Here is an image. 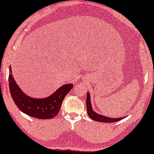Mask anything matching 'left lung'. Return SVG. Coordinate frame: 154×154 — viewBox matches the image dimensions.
I'll return each mask as SVG.
<instances>
[{"mask_svg": "<svg viewBox=\"0 0 154 154\" xmlns=\"http://www.w3.org/2000/svg\"><path fill=\"white\" fill-rule=\"evenodd\" d=\"M86 105H87V114L90 118L92 120H95V121H98V122H115L117 121H119V120H122V118H109V117H105L104 116H102L98 114L96 112H94L93 110H92L91 102H90V96H89V94H87V100H86Z\"/></svg>", "mask_w": 154, "mask_h": 154, "instance_id": "left-lung-1", "label": "left lung"}]
</instances>
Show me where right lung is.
I'll return each mask as SVG.
<instances>
[{"instance_id":"obj_1","label":"right lung","mask_w":154,"mask_h":154,"mask_svg":"<svg viewBox=\"0 0 154 154\" xmlns=\"http://www.w3.org/2000/svg\"><path fill=\"white\" fill-rule=\"evenodd\" d=\"M9 87L11 98L21 112L39 119H50L58 115L64 98L73 88L72 84H67L46 98H32L20 90L14 81L11 68H9Z\"/></svg>"}]
</instances>
